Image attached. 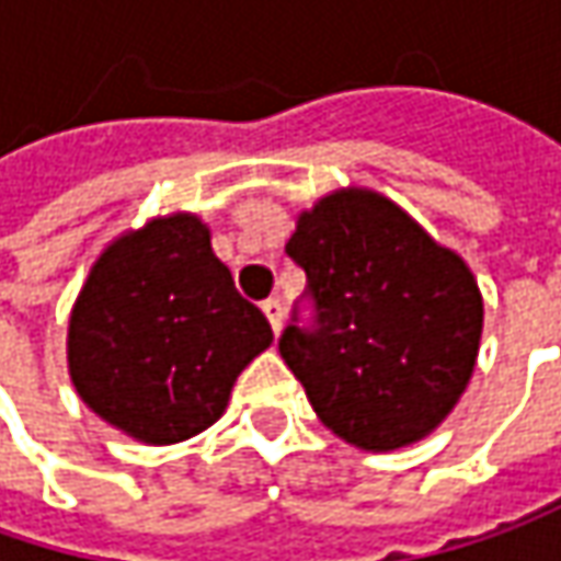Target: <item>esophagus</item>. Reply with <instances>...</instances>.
<instances>
[{
  "mask_svg": "<svg viewBox=\"0 0 561 561\" xmlns=\"http://www.w3.org/2000/svg\"><path fill=\"white\" fill-rule=\"evenodd\" d=\"M263 313H266V320H270L273 332H279L282 320H285V310H282L279 298H266V301H263Z\"/></svg>",
  "mask_w": 561,
  "mask_h": 561,
  "instance_id": "1",
  "label": "esophagus"
}]
</instances>
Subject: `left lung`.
Listing matches in <instances>:
<instances>
[{
  "mask_svg": "<svg viewBox=\"0 0 561 561\" xmlns=\"http://www.w3.org/2000/svg\"><path fill=\"white\" fill-rule=\"evenodd\" d=\"M285 254L307 276L279 354L345 443H417L461 399L483 301L465 260L374 191H335L301 213Z\"/></svg>",
  "mask_w": 561,
  "mask_h": 561,
  "instance_id": "1",
  "label": "left lung"
}]
</instances>
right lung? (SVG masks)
<instances>
[{
	"instance_id": "add662e5",
	"label": "right lung",
	"mask_w": 561,
	"mask_h": 561,
	"mask_svg": "<svg viewBox=\"0 0 561 561\" xmlns=\"http://www.w3.org/2000/svg\"><path fill=\"white\" fill-rule=\"evenodd\" d=\"M273 329L238 295L197 216L157 219L93 263L68 323V370L103 421L140 443H182L219 421Z\"/></svg>"
}]
</instances>
